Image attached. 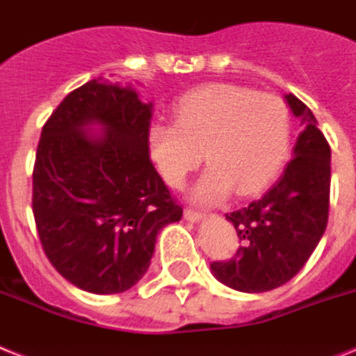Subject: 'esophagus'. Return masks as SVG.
<instances>
[{"instance_id":"34e87169","label":"esophagus","mask_w":356,"mask_h":356,"mask_svg":"<svg viewBox=\"0 0 356 356\" xmlns=\"http://www.w3.org/2000/svg\"><path fill=\"white\" fill-rule=\"evenodd\" d=\"M184 218H186L188 221H192V223H199V221H203V219L207 218V213L199 212V210H193V208H186V210H184Z\"/></svg>"}]
</instances>
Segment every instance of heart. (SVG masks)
Here are the masks:
<instances>
[{"instance_id":"b5f03b06","label":"heart","mask_w":356,"mask_h":356,"mask_svg":"<svg viewBox=\"0 0 356 356\" xmlns=\"http://www.w3.org/2000/svg\"><path fill=\"white\" fill-rule=\"evenodd\" d=\"M159 172L173 188L203 161L210 168L193 197L219 203L236 190L247 197L273 183L291 149V115L282 98L252 89L212 83L184 95L175 120H159L148 133Z\"/></svg>"}]
</instances>
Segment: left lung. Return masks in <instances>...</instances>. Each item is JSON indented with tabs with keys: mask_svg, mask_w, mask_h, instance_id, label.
Masks as SVG:
<instances>
[{
	"mask_svg": "<svg viewBox=\"0 0 356 356\" xmlns=\"http://www.w3.org/2000/svg\"><path fill=\"white\" fill-rule=\"evenodd\" d=\"M302 133L294 159L261 199L227 213L239 238L236 256L210 265L213 276L241 293H265L294 278L322 239L329 218L331 148L313 111L285 95Z\"/></svg>",
	"mask_w": 356,
	"mask_h": 356,
	"instance_id": "1",
	"label": "left lung"
}]
</instances>
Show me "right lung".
I'll use <instances>...</instances> for the list:
<instances>
[{
	"mask_svg": "<svg viewBox=\"0 0 356 356\" xmlns=\"http://www.w3.org/2000/svg\"><path fill=\"white\" fill-rule=\"evenodd\" d=\"M152 109L131 86L98 78L63 98L42 129L38 236L58 273L88 293L131 289L148 270L157 234L183 218L149 161Z\"/></svg>",
	"mask_w": 356,
	"mask_h": 356,
	"instance_id": "1",
	"label": "right lung"
}]
</instances>
